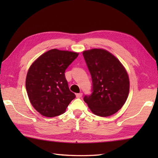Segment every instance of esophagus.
<instances>
[{
    "label": "esophagus",
    "mask_w": 158,
    "mask_h": 158,
    "mask_svg": "<svg viewBox=\"0 0 158 158\" xmlns=\"http://www.w3.org/2000/svg\"><path fill=\"white\" fill-rule=\"evenodd\" d=\"M83 94L82 93H79V94H76V97L77 98H81Z\"/></svg>",
    "instance_id": "34e87169"
}]
</instances>
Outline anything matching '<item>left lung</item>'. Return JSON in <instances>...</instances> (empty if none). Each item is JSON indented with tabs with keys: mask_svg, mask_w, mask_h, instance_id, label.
<instances>
[{
	"mask_svg": "<svg viewBox=\"0 0 158 158\" xmlns=\"http://www.w3.org/2000/svg\"><path fill=\"white\" fill-rule=\"evenodd\" d=\"M91 74L92 93L83 98L91 111L100 117L117 113L128 96L130 81L126 70L119 60L102 49L83 52Z\"/></svg>",
	"mask_w": 158,
	"mask_h": 158,
	"instance_id": "8db88e82",
	"label": "left lung"
}]
</instances>
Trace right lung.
I'll list each match as a JSON object with an SVG mask.
<instances>
[{
  "label": "right lung",
  "mask_w": 158,
  "mask_h": 158,
  "mask_svg": "<svg viewBox=\"0 0 158 158\" xmlns=\"http://www.w3.org/2000/svg\"><path fill=\"white\" fill-rule=\"evenodd\" d=\"M79 53L57 49L49 50L32 64L26 79V88L33 107L48 117L58 116L75 98L70 91L65 70Z\"/></svg>",
  "instance_id": "right-lung-1"
}]
</instances>
